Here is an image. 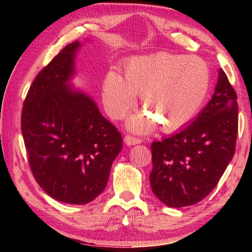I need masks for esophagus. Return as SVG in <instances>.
<instances>
[{
	"mask_svg": "<svg viewBox=\"0 0 252 252\" xmlns=\"http://www.w3.org/2000/svg\"><path fill=\"white\" fill-rule=\"evenodd\" d=\"M141 142H142L141 139L134 138V136H131V135H126L125 138V143L126 146H135V144H140Z\"/></svg>",
	"mask_w": 252,
	"mask_h": 252,
	"instance_id": "esophagus-1",
	"label": "esophagus"
}]
</instances>
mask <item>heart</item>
Here are the masks:
<instances>
[{"instance_id":"obj_1","label":"heart","mask_w":252,"mask_h":252,"mask_svg":"<svg viewBox=\"0 0 252 252\" xmlns=\"http://www.w3.org/2000/svg\"><path fill=\"white\" fill-rule=\"evenodd\" d=\"M210 85L207 63L198 57L160 52L132 58L125 76L110 71L103 82V102L109 114L122 119L134 108L136 95L149 112L132 117V131L147 133L157 122L174 132L188 125L201 108Z\"/></svg>"}]
</instances>
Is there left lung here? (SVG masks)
<instances>
[{"mask_svg":"<svg viewBox=\"0 0 252 252\" xmlns=\"http://www.w3.org/2000/svg\"><path fill=\"white\" fill-rule=\"evenodd\" d=\"M238 133L237 94L222 69L215 93L188 126L151 144L153 193L170 208L201 201L232 160Z\"/></svg>","mask_w":252,"mask_h":252,"instance_id":"1","label":"left lung"}]
</instances>
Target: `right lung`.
<instances>
[{"instance_id": "obj_1", "label": "right lung", "mask_w": 252, "mask_h": 252, "mask_svg": "<svg viewBox=\"0 0 252 252\" xmlns=\"http://www.w3.org/2000/svg\"><path fill=\"white\" fill-rule=\"evenodd\" d=\"M80 41L67 44L30 88L22 134L33 176L60 202H91L106 187L122 136L93 97L75 88Z\"/></svg>"}]
</instances>
